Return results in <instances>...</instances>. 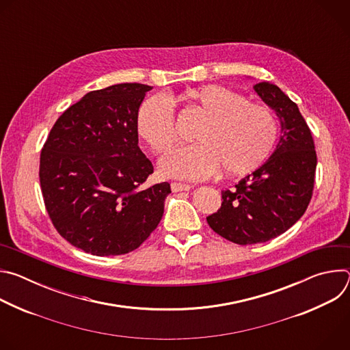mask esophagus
Instances as JSON below:
<instances>
[{
    "label": "esophagus",
    "instance_id": "obj_1",
    "mask_svg": "<svg viewBox=\"0 0 350 350\" xmlns=\"http://www.w3.org/2000/svg\"><path fill=\"white\" fill-rule=\"evenodd\" d=\"M170 187H172V191H173V192H181V191H189V189H191L189 185L181 184V183H172Z\"/></svg>",
    "mask_w": 350,
    "mask_h": 350
}]
</instances>
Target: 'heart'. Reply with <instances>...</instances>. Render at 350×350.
I'll return each mask as SVG.
<instances>
[{"label": "heart", "mask_w": 350, "mask_h": 350, "mask_svg": "<svg viewBox=\"0 0 350 350\" xmlns=\"http://www.w3.org/2000/svg\"><path fill=\"white\" fill-rule=\"evenodd\" d=\"M181 99L204 119L193 135L196 144L176 148L161 159L162 174L198 181L221 167L227 176H242L259 167L270 155L278 126L269 108L215 84L191 88ZM137 130L157 154L174 144V112L166 96L145 99L138 111Z\"/></svg>", "instance_id": "obj_1"}]
</instances>
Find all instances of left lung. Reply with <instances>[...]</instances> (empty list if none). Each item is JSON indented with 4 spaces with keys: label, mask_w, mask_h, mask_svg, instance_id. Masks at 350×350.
<instances>
[{
    "label": "left lung",
    "mask_w": 350,
    "mask_h": 350,
    "mask_svg": "<svg viewBox=\"0 0 350 350\" xmlns=\"http://www.w3.org/2000/svg\"><path fill=\"white\" fill-rule=\"evenodd\" d=\"M254 90L275 111L280 141L260 167L221 192V208L206 217L215 232L238 245L270 241L301 219L312 199L317 166L313 137L297 105L269 81Z\"/></svg>",
    "instance_id": "8db88e82"
}]
</instances>
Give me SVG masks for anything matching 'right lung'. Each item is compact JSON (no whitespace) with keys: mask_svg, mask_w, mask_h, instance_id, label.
<instances>
[{"mask_svg":"<svg viewBox=\"0 0 350 350\" xmlns=\"http://www.w3.org/2000/svg\"><path fill=\"white\" fill-rule=\"evenodd\" d=\"M151 85L87 92L55 122L40 155V184L57 231L95 256L137 249L158 227L169 183L145 184L154 166L138 146L137 116Z\"/></svg>","mask_w":350,"mask_h":350,"instance_id":"obj_1","label":"right lung"}]
</instances>
